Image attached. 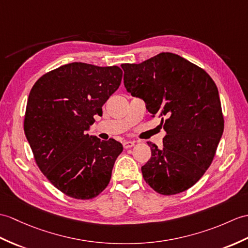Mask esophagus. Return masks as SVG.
I'll use <instances>...</instances> for the list:
<instances>
[{
  "label": "esophagus",
  "mask_w": 248,
  "mask_h": 248,
  "mask_svg": "<svg viewBox=\"0 0 248 248\" xmlns=\"http://www.w3.org/2000/svg\"><path fill=\"white\" fill-rule=\"evenodd\" d=\"M135 145V141H131V140H125L123 142V146L124 149H130Z\"/></svg>",
  "instance_id": "34e87169"
}]
</instances>
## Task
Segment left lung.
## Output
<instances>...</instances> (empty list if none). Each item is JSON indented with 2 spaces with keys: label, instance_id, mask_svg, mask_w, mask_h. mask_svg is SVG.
<instances>
[{
  "label": "left lung",
  "instance_id": "left-lung-1",
  "mask_svg": "<svg viewBox=\"0 0 248 248\" xmlns=\"http://www.w3.org/2000/svg\"><path fill=\"white\" fill-rule=\"evenodd\" d=\"M122 67L126 91L145 100L167 133L163 149L148 141L151 158L141 167L143 180L164 195L186 191L209 168L224 131L215 81L203 68L171 53Z\"/></svg>",
  "mask_w": 248,
  "mask_h": 248
}]
</instances>
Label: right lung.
Wrapping results in <instances>:
<instances>
[{"instance_id": "add662e5", "label": "right lung", "mask_w": 248, "mask_h": 248, "mask_svg": "<svg viewBox=\"0 0 248 248\" xmlns=\"http://www.w3.org/2000/svg\"><path fill=\"white\" fill-rule=\"evenodd\" d=\"M122 79L118 66L74 62L44 74L31 90L26 138L39 169L67 197L91 200L110 183L123 145L112 138L101 141L86 131Z\"/></svg>"}]
</instances>
